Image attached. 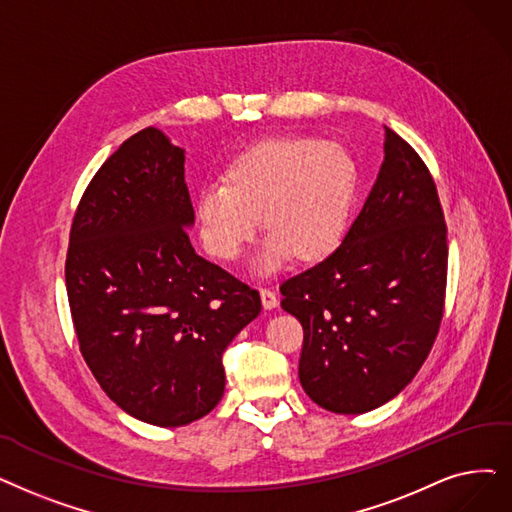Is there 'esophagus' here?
<instances>
[{"label": "esophagus", "instance_id": "esophagus-1", "mask_svg": "<svg viewBox=\"0 0 512 512\" xmlns=\"http://www.w3.org/2000/svg\"><path fill=\"white\" fill-rule=\"evenodd\" d=\"M259 295H261V303L265 309H274L278 307V295L270 288H259Z\"/></svg>", "mask_w": 512, "mask_h": 512}]
</instances>
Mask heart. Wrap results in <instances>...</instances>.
<instances>
[{
    "label": "heart",
    "mask_w": 512,
    "mask_h": 512,
    "mask_svg": "<svg viewBox=\"0 0 512 512\" xmlns=\"http://www.w3.org/2000/svg\"><path fill=\"white\" fill-rule=\"evenodd\" d=\"M358 165L337 142L311 136L265 138L238 152L226 182L196 196V219L211 255L240 257L255 238L259 213L268 232L255 268L276 270L295 255L314 261L341 242L358 194Z\"/></svg>",
    "instance_id": "b5f03b06"
}]
</instances>
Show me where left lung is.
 I'll use <instances>...</instances> for the list:
<instances>
[{
    "label": "left lung",
    "mask_w": 512,
    "mask_h": 512,
    "mask_svg": "<svg viewBox=\"0 0 512 512\" xmlns=\"http://www.w3.org/2000/svg\"><path fill=\"white\" fill-rule=\"evenodd\" d=\"M448 228L433 177L385 127V161L339 247L282 282L303 326L299 381L320 408L364 414L425 364L443 316Z\"/></svg>",
    "instance_id": "8db88e82"
}]
</instances>
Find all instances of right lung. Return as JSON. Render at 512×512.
Returning a JSON list of instances; mask_svg holds the SVG:
<instances>
[{
    "mask_svg": "<svg viewBox=\"0 0 512 512\" xmlns=\"http://www.w3.org/2000/svg\"><path fill=\"white\" fill-rule=\"evenodd\" d=\"M184 161L157 127L125 140L83 192L64 265L83 360L121 410L157 427L219 404L221 355L261 311L255 288L196 255Z\"/></svg>",
    "mask_w": 512,
    "mask_h": 512,
    "instance_id": "right-lung-1",
    "label": "right lung"
}]
</instances>
